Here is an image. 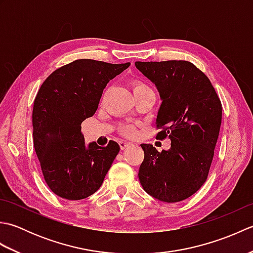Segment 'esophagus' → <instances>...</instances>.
I'll list each match as a JSON object with an SVG mask.
<instances>
[{"instance_id": "34e87169", "label": "esophagus", "mask_w": 253, "mask_h": 253, "mask_svg": "<svg viewBox=\"0 0 253 253\" xmlns=\"http://www.w3.org/2000/svg\"><path fill=\"white\" fill-rule=\"evenodd\" d=\"M118 143H120V147H121L122 150L126 149V148H128V147H130L131 144H132L131 142H128V141H125V140H121Z\"/></svg>"}]
</instances>
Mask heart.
Masks as SVG:
<instances>
[{
  "instance_id": "obj_1",
  "label": "heart",
  "mask_w": 253,
  "mask_h": 253,
  "mask_svg": "<svg viewBox=\"0 0 253 253\" xmlns=\"http://www.w3.org/2000/svg\"><path fill=\"white\" fill-rule=\"evenodd\" d=\"M149 87L148 85L142 83V82H139V80H137V82H135L132 84V89H133V92H137V91H140V90H144V89H148ZM121 132L123 133V135H125L127 137H133L136 135V128L133 125H129V124H126V125H122L121 127Z\"/></svg>"
}]
</instances>
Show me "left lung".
Wrapping results in <instances>:
<instances>
[{
	"instance_id": "1",
	"label": "left lung",
	"mask_w": 253,
	"mask_h": 253,
	"mask_svg": "<svg viewBox=\"0 0 253 253\" xmlns=\"http://www.w3.org/2000/svg\"><path fill=\"white\" fill-rule=\"evenodd\" d=\"M157 85L162 104L157 117V139H170L159 152L140 144L144 159L139 180L150 196L174 203L196 193L206 182L222 123V103L210 79L187 61L136 62Z\"/></svg>"
}]
</instances>
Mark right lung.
Returning a JSON list of instances; mask_svg holds the SVG:
<instances>
[{"instance_id":"add662e5","label":"right lung","mask_w":253,"mask_h":253,"mask_svg":"<svg viewBox=\"0 0 253 253\" xmlns=\"http://www.w3.org/2000/svg\"><path fill=\"white\" fill-rule=\"evenodd\" d=\"M130 63L76 60L53 72L36 95L32 111L34 146L50 189L67 200H82L101 187L118 143L85 147L82 123L98 110L111 79Z\"/></svg>"}]
</instances>
